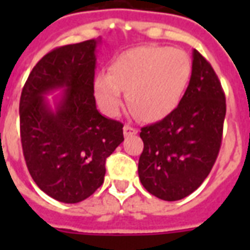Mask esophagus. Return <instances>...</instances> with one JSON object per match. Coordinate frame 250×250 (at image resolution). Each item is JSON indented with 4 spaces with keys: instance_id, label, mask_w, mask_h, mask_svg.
I'll use <instances>...</instances> for the list:
<instances>
[{
    "instance_id": "esophagus-1",
    "label": "esophagus",
    "mask_w": 250,
    "mask_h": 250,
    "mask_svg": "<svg viewBox=\"0 0 250 250\" xmlns=\"http://www.w3.org/2000/svg\"><path fill=\"white\" fill-rule=\"evenodd\" d=\"M123 132H125V137H129V136H133V135H136L137 129L135 128V127H132V125H125V127H123Z\"/></svg>"
}]
</instances>
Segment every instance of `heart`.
Instances as JSON below:
<instances>
[{"label":"heart","mask_w":250,"mask_h":250,"mask_svg":"<svg viewBox=\"0 0 250 250\" xmlns=\"http://www.w3.org/2000/svg\"><path fill=\"white\" fill-rule=\"evenodd\" d=\"M190 60L179 49L143 46L122 53L109 72L94 75L98 105L107 115H118L127 90L129 106L146 121L162 119L178 106L190 78Z\"/></svg>","instance_id":"b5f03b06"}]
</instances>
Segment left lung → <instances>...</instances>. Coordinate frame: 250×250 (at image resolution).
I'll return each mask as SVG.
<instances>
[{"mask_svg": "<svg viewBox=\"0 0 250 250\" xmlns=\"http://www.w3.org/2000/svg\"><path fill=\"white\" fill-rule=\"evenodd\" d=\"M226 97L210 63L193 49L192 75L176 109L143 127L141 184L153 196L178 201L197 189L219 153Z\"/></svg>", "mask_w": 250, "mask_h": 250, "instance_id": "obj_1", "label": "left lung"}]
</instances>
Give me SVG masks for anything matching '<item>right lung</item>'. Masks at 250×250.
Returning a JSON list of instances; mask_svg holds the SVG:
<instances>
[{
	"label": "right lung",
	"mask_w": 250,
	"mask_h": 250,
	"mask_svg": "<svg viewBox=\"0 0 250 250\" xmlns=\"http://www.w3.org/2000/svg\"><path fill=\"white\" fill-rule=\"evenodd\" d=\"M101 39L64 45L41 58L19 104L21 139L37 187L57 201L76 204L102 186L106 158L125 140L123 125L96 107L93 79ZM62 90L50 102L49 94Z\"/></svg>",
	"instance_id": "add662e5"
}]
</instances>
